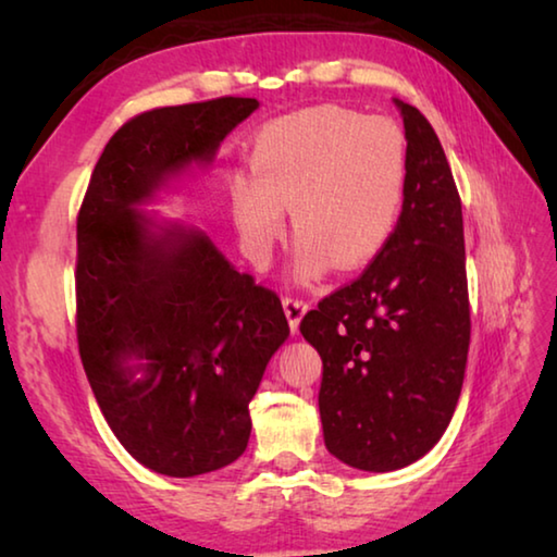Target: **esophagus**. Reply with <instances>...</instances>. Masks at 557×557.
Returning a JSON list of instances; mask_svg holds the SVG:
<instances>
[{
	"instance_id": "34e87169",
	"label": "esophagus",
	"mask_w": 557,
	"mask_h": 557,
	"mask_svg": "<svg viewBox=\"0 0 557 557\" xmlns=\"http://www.w3.org/2000/svg\"><path fill=\"white\" fill-rule=\"evenodd\" d=\"M282 309H285V317H287V322H289V329H292V334H295L297 329H299L301 317L307 314L309 301L299 299V297H285V299H282Z\"/></svg>"
}]
</instances>
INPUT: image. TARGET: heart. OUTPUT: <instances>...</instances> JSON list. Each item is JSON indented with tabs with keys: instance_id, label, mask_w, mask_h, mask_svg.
<instances>
[{
	"instance_id": "obj_1",
	"label": "heart",
	"mask_w": 557,
	"mask_h": 557,
	"mask_svg": "<svg viewBox=\"0 0 557 557\" xmlns=\"http://www.w3.org/2000/svg\"><path fill=\"white\" fill-rule=\"evenodd\" d=\"M408 143L388 117L317 106L262 127L248 174L231 184V211L245 250L265 258L282 235L285 209L299 240L301 277L332 265H369L398 231L408 188Z\"/></svg>"
}]
</instances>
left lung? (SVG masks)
Listing matches in <instances>:
<instances>
[{"mask_svg":"<svg viewBox=\"0 0 557 557\" xmlns=\"http://www.w3.org/2000/svg\"><path fill=\"white\" fill-rule=\"evenodd\" d=\"M408 188L393 240L301 319L322 356L324 445L363 471L403 469L445 435L465 383L469 292L457 184L435 129L395 100Z\"/></svg>","mask_w":557,"mask_h":557,"instance_id":"1","label":"left lung"}]
</instances>
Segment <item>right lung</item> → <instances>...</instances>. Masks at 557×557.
I'll list each match as a JSON object with an SVG mask.
<instances>
[{
  "instance_id": "obj_1",
  "label": "right lung",
  "mask_w": 557,
  "mask_h": 557,
  "mask_svg": "<svg viewBox=\"0 0 557 557\" xmlns=\"http://www.w3.org/2000/svg\"><path fill=\"white\" fill-rule=\"evenodd\" d=\"M256 98L157 108L102 149L78 213L75 332L110 430L139 465L199 476L238 459L272 354L289 336L275 292L235 270L211 238L139 206L209 164Z\"/></svg>"
}]
</instances>
